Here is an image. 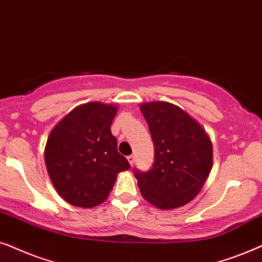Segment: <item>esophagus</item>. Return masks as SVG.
<instances>
[{"instance_id": "esophagus-1", "label": "esophagus", "mask_w": 262, "mask_h": 262, "mask_svg": "<svg viewBox=\"0 0 262 262\" xmlns=\"http://www.w3.org/2000/svg\"><path fill=\"white\" fill-rule=\"evenodd\" d=\"M127 159H128L129 164H130V165L133 166V165H134V162H135V156H134V155H130V156H128V157H127Z\"/></svg>"}]
</instances>
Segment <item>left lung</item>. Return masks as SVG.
Segmentation results:
<instances>
[{
	"instance_id": "obj_1",
	"label": "left lung",
	"mask_w": 262,
	"mask_h": 262,
	"mask_svg": "<svg viewBox=\"0 0 262 262\" xmlns=\"http://www.w3.org/2000/svg\"><path fill=\"white\" fill-rule=\"evenodd\" d=\"M140 110L155 145L151 169L134 170L141 195L160 210L184 206L210 175L213 162L210 138L196 120L171 103H144Z\"/></svg>"
}]
</instances>
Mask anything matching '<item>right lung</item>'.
<instances>
[{"label":"right lung","mask_w":262,"mask_h":262,"mask_svg":"<svg viewBox=\"0 0 262 262\" xmlns=\"http://www.w3.org/2000/svg\"><path fill=\"white\" fill-rule=\"evenodd\" d=\"M118 107L91 102L73 109L55 125L45 146V164L57 193L82 208L105 201L128 160L117 151L110 127Z\"/></svg>","instance_id":"obj_1"}]
</instances>
